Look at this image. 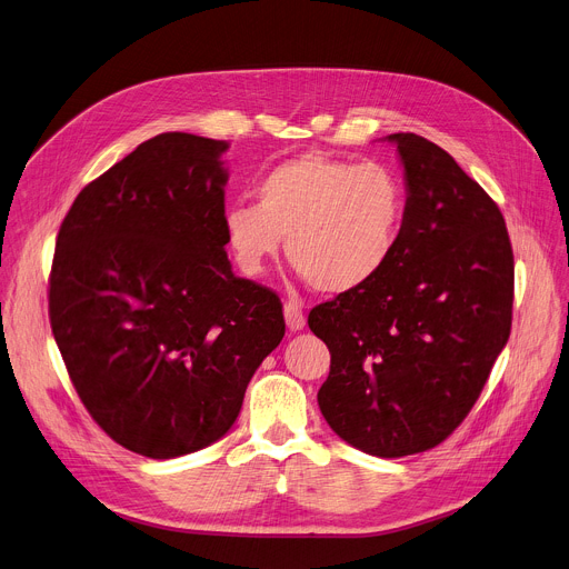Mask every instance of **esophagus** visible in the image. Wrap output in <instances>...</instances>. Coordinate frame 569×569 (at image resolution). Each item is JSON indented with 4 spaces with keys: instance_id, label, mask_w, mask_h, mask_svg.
Listing matches in <instances>:
<instances>
[{
    "instance_id": "34e87169",
    "label": "esophagus",
    "mask_w": 569,
    "mask_h": 569,
    "mask_svg": "<svg viewBox=\"0 0 569 569\" xmlns=\"http://www.w3.org/2000/svg\"><path fill=\"white\" fill-rule=\"evenodd\" d=\"M283 316H286V325L290 331H301L306 327V318H303V306L297 299H288L283 306Z\"/></svg>"
}]
</instances>
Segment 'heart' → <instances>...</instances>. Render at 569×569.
Masks as SVG:
<instances>
[{
	"label": "heart",
	"mask_w": 569,
	"mask_h": 569,
	"mask_svg": "<svg viewBox=\"0 0 569 569\" xmlns=\"http://www.w3.org/2000/svg\"><path fill=\"white\" fill-rule=\"evenodd\" d=\"M258 203L224 213L236 263L258 274L286 240L290 263L318 290L340 295L370 283L390 261L403 218V188L381 163L301 153L256 183Z\"/></svg>",
	"instance_id": "b5f03b06"
}]
</instances>
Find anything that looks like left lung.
I'll return each instance as SVG.
<instances>
[{
	"label": "left lung",
	"mask_w": 569,
	"mask_h": 569,
	"mask_svg": "<svg viewBox=\"0 0 569 569\" xmlns=\"http://www.w3.org/2000/svg\"><path fill=\"white\" fill-rule=\"evenodd\" d=\"M406 181L397 247L366 286L316 306L318 392L351 447L399 458L440 445L472 410L512 320V247L499 206L431 140L390 133Z\"/></svg>",
	"instance_id": "8db88e82"
}]
</instances>
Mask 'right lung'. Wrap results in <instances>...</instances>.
<instances>
[{
	"instance_id": "right-lung-1",
	"label": "right lung",
	"mask_w": 569,
	"mask_h": 569,
	"mask_svg": "<svg viewBox=\"0 0 569 569\" xmlns=\"http://www.w3.org/2000/svg\"><path fill=\"white\" fill-rule=\"evenodd\" d=\"M229 142L170 131L88 183L49 274L68 375L118 445L177 458L220 440L286 333L277 292L233 274Z\"/></svg>"
}]
</instances>
